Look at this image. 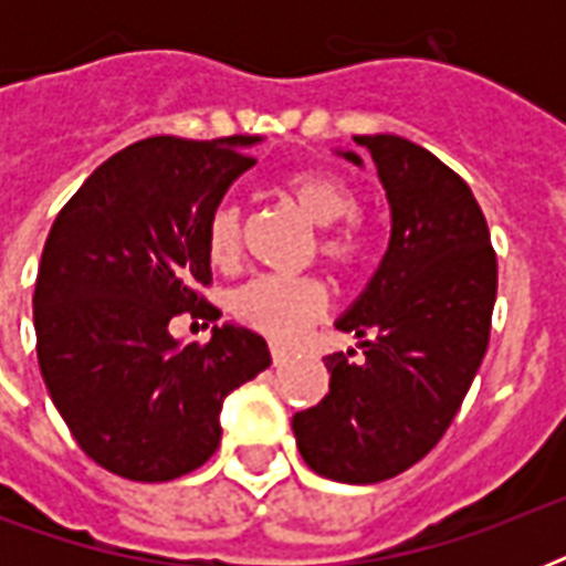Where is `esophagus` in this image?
<instances>
[{"label":"esophagus","mask_w":566,"mask_h":566,"mask_svg":"<svg viewBox=\"0 0 566 566\" xmlns=\"http://www.w3.org/2000/svg\"><path fill=\"white\" fill-rule=\"evenodd\" d=\"M270 355H273V367H282L284 361H287V349H284V346H279V344H273L270 346Z\"/></svg>","instance_id":"obj_1"}]
</instances>
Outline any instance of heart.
<instances>
[{
    "mask_svg": "<svg viewBox=\"0 0 566 566\" xmlns=\"http://www.w3.org/2000/svg\"><path fill=\"white\" fill-rule=\"evenodd\" d=\"M282 190L319 231V255L340 273H353L367 255V238L358 222L340 219L358 211V193L344 176L319 167L287 172ZM338 226L335 227L334 222ZM243 240V217L234 202H220L205 226V249L213 264L229 266L238 261ZM328 291L317 275H255L231 293V314L247 328L273 344H291L326 317Z\"/></svg>",
    "mask_w": 566,
    "mask_h": 566,
    "instance_id": "obj_1",
    "label": "heart"
}]
</instances>
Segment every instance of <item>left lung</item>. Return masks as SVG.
<instances>
[{"mask_svg":"<svg viewBox=\"0 0 566 566\" xmlns=\"http://www.w3.org/2000/svg\"><path fill=\"white\" fill-rule=\"evenodd\" d=\"M355 144L387 190L390 243L337 319L364 358L326 355L328 394L293 413V434L314 473L376 484L429 455L455 420L491 340L496 252L473 190L429 149L396 135Z\"/></svg>","mask_w":566,"mask_h":566,"instance_id":"8db88e82","label":"left lung"}]
</instances>
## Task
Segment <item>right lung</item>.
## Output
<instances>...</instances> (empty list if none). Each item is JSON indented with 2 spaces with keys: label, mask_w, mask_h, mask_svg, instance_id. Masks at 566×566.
Masks as SVG:
<instances>
[{
  "label": "right lung",
  "mask_w": 566,
  "mask_h": 566,
  "mask_svg": "<svg viewBox=\"0 0 566 566\" xmlns=\"http://www.w3.org/2000/svg\"><path fill=\"white\" fill-rule=\"evenodd\" d=\"M258 137H146L102 164L52 222L34 284L38 364L84 455L132 482L188 475L220 447L222 399L270 367L266 340L213 326L205 226Z\"/></svg>",
  "instance_id": "right-lung-1"
}]
</instances>
